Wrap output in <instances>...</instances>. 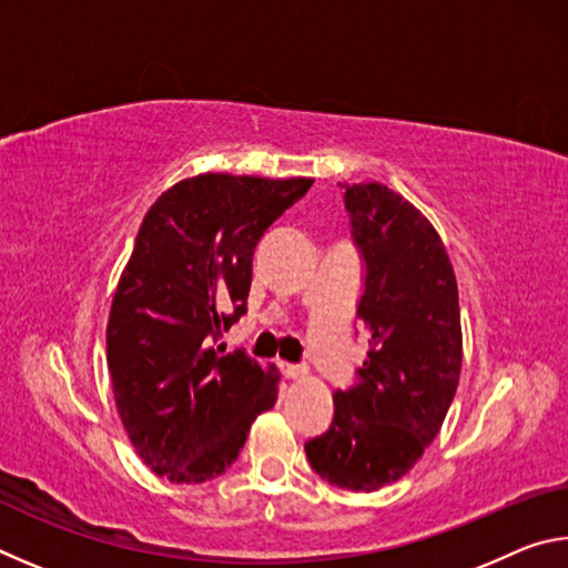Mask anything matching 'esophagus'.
<instances>
[{"label": "esophagus", "mask_w": 568, "mask_h": 568, "mask_svg": "<svg viewBox=\"0 0 568 568\" xmlns=\"http://www.w3.org/2000/svg\"><path fill=\"white\" fill-rule=\"evenodd\" d=\"M281 371H283V376L291 381H303L307 376L305 365H295V363H281Z\"/></svg>", "instance_id": "34e87169"}]
</instances>
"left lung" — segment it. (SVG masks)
Returning <instances> with one entry per match:
<instances>
[{
  "mask_svg": "<svg viewBox=\"0 0 568 568\" xmlns=\"http://www.w3.org/2000/svg\"><path fill=\"white\" fill-rule=\"evenodd\" d=\"M341 187L371 348L353 386L333 393L331 426L305 456L328 484L368 494L406 476L438 436L464 345L454 265L434 225L381 182Z\"/></svg>",
  "mask_w": 568,
  "mask_h": 568,
  "instance_id": "obj_1",
  "label": "left lung"
}]
</instances>
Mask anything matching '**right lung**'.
<instances>
[{
	"instance_id": "add662e5",
	"label": "right lung",
	"mask_w": 568,
	"mask_h": 568,
	"mask_svg": "<svg viewBox=\"0 0 568 568\" xmlns=\"http://www.w3.org/2000/svg\"><path fill=\"white\" fill-rule=\"evenodd\" d=\"M311 185L205 172L142 220L112 297L108 368L134 450L172 484L225 474L275 406V365L213 343L247 311L257 243Z\"/></svg>"
}]
</instances>
